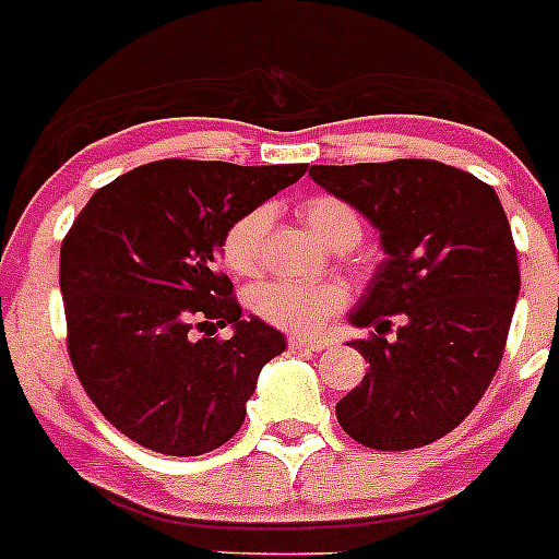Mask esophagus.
Listing matches in <instances>:
<instances>
[{
    "mask_svg": "<svg viewBox=\"0 0 559 559\" xmlns=\"http://www.w3.org/2000/svg\"><path fill=\"white\" fill-rule=\"evenodd\" d=\"M289 347H292V350H309V353H320V350H325V347H328V342H322V338L300 336V333H292V336H289Z\"/></svg>",
    "mask_w": 559,
    "mask_h": 559,
    "instance_id": "1",
    "label": "esophagus"
}]
</instances>
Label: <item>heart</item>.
Returning <instances> with one entry per match:
<instances>
[{
	"mask_svg": "<svg viewBox=\"0 0 559 559\" xmlns=\"http://www.w3.org/2000/svg\"><path fill=\"white\" fill-rule=\"evenodd\" d=\"M306 226L333 250H347L361 239V215L350 203L333 195H314L300 206ZM270 209L255 206L239 215L221 239L223 264L234 275H253L262 267V242ZM248 306L255 317L286 331H314L344 306L338 284H295V281H259L250 286Z\"/></svg>",
	"mask_w": 559,
	"mask_h": 559,
	"instance_id": "b5f03b06",
	"label": "heart"
}]
</instances>
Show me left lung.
<instances>
[{
    "label": "left lung",
    "mask_w": 559,
    "mask_h": 559,
    "mask_svg": "<svg viewBox=\"0 0 559 559\" xmlns=\"http://www.w3.org/2000/svg\"><path fill=\"white\" fill-rule=\"evenodd\" d=\"M309 176L378 228L385 253L350 311L374 333L350 342L369 369L338 400V425L372 450L430 444L472 414L502 361L521 289L502 201L432 159L311 165ZM391 316L401 328L389 343Z\"/></svg>",
    "instance_id": "1"
}]
</instances>
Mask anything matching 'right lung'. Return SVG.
Listing matches in <instances>:
<instances>
[{
	"instance_id": "1",
	"label": "right lung",
	"mask_w": 559,
	"mask_h": 559,
	"mask_svg": "<svg viewBox=\"0 0 559 559\" xmlns=\"http://www.w3.org/2000/svg\"><path fill=\"white\" fill-rule=\"evenodd\" d=\"M306 165L242 168L162 159L96 192L60 248L68 356L104 419L145 450L192 457L223 447L284 333L242 320L217 273L239 215L295 185ZM231 324L235 336L211 334ZM213 332L195 340L191 328Z\"/></svg>"
}]
</instances>
